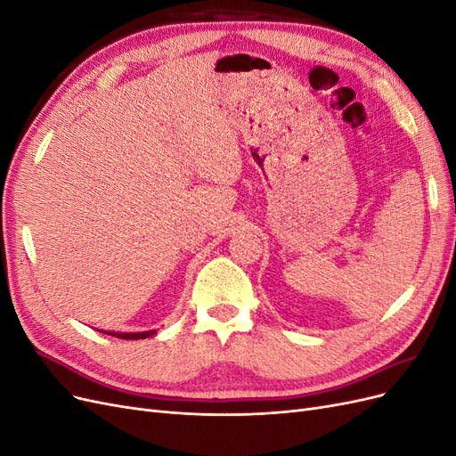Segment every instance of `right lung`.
Wrapping results in <instances>:
<instances>
[{
  "instance_id": "right-lung-1",
  "label": "right lung",
  "mask_w": 456,
  "mask_h": 456,
  "mask_svg": "<svg viewBox=\"0 0 456 456\" xmlns=\"http://www.w3.org/2000/svg\"><path fill=\"white\" fill-rule=\"evenodd\" d=\"M104 333L118 337V338H126V340H139V338H146V337L156 335V330H144V333H108V330H104Z\"/></svg>"
}]
</instances>
